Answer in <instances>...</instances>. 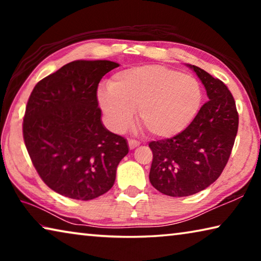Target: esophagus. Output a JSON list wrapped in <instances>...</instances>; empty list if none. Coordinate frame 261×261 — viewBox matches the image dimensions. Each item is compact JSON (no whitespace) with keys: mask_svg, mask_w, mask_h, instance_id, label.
Returning a JSON list of instances; mask_svg holds the SVG:
<instances>
[{"mask_svg":"<svg viewBox=\"0 0 261 261\" xmlns=\"http://www.w3.org/2000/svg\"><path fill=\"white\" fill-rule=\"evenodd\" d=\"M127 144H129V147L130 149H135L136 147H138L140 143L138 140H135V139H129V141H127Z\"/></svg>","mask_w":261,"mask_h":261,"instance_id":"34e87169","label":"esophagus"}]
</instances>
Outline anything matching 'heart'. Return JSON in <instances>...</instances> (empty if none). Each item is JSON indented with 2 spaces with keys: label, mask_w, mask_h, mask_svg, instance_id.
<instances>
[{
  "label": "heart",
  "mask_w": 261,
  "mask_h": 261,
  "mask_svg": "<svg viewBox=\"0 0 261 261\" xmlns=\"http://www.w3.org/2000/svg\"><path fill=\"white\" fill-rule=\"evenodd\" d=\"M109 90L100 92L99 102L113 130L124 131L138 109L140 125L159 138H170L187 129L202 101L196 78L161 65L115 73Z\"/></svg>",
  "instance_id": "b5f03b06"
}]
</instances>
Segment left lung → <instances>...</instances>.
<instances>
[{
    "mask_svg": "<svg viewBox=\"0 0 261 261\" xmlns=\"http://www.w3.org/2000/svg\"><path fill=\"white\" fill-rule=\"evenodd\" d=\"M205 86L208 101L187 129L168 139L151 141L149 180L159 192L187 197L220 177L231 154L238 130V113L231 92L220 79L188 64Z\"/></svg>",
    "mask_w": 261,
    "mask_h": 261,
    "instance_id": "obj_1",
    "label": "left lung"
}]
</instances>
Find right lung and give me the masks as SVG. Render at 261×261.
I'll use <instances>...</instances> for the list:
<instances>
[{
	"label": "right lung",
	"instance_id": "add662e5",
	"mask_svg": "<svg viewBox=\"0 0 261 261\" xmlns=\"http://www.w3.org/2000/svg\"><path fill=\"white\" fill-rule=\"evenodd\" d=\"M112 61H73L34 86L26 105L23 137L39 176L55 192L91 200L109 191L129 152L122 136L101 122L98 91Z\"/></svg>",
	"mask_w": 261,
	"mask_h": 261
}]
</instances>
